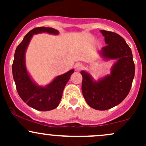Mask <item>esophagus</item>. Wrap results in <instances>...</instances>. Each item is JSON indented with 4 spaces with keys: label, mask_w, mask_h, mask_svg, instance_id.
Segmentation results:
<instances>
[{
    "label": "esophagus",
    "mask_w": 146,
    "mask_h": 146,
    "mask_svg": "<svg viewBox=\"0 0 146 146\" xmlns=\"http://www.w3.org/2000/svg\"><path fill=\"white\" fill-rule=\"evenodd\" d=\"M82 68L83 64L82 63H77L76 64H75V69H76L77 71H80V70H81Z\"/></svg>",
    "instance_id": "1"
}]
</instances>
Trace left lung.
Segmentation results:
<instances>
[{
	"instance_id": "obj_1",
	"label": "left lung",
	"mask_w": 146,
	"mask_h": 146,
	"mask_svg": "<svg viewBox=\"0 0 146 146\" xmlns=\"http://www.w3.org/2000/svg\"><path fill=\"white\" fill-rule=\"evenodd\" d=\"M107 45L99 51L105 61L116 60L109 74L95 80L88 72L81 71L82 90L86 103L98 110L110 109L126 98L135 76V64L130 48L116 33L100 30Z\"/></svg>"
}]
</instances>
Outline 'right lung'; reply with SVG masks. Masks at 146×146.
Instances as JSON below:
<instances>
[{
    "instance_id": "right-lung-1",
    "label": "right lung",
    "mask_w": 146,
    "mask_h": 146,
    "mask_svg": "<svg viewBox=\"0 0 146 146\" xmlns=\"http://www.w3.org/2000/svg\"><path fill=\"white\" fill-rule=\"evenodd\" d=\"M47 33L58 35L59 31L51 27H37L30 31L18 44L14 54L12 73L18 93L29 106L40 111L53 110L59 105L64 88L74 69L56 76L48 84L40 86L33 80L27 71L25 54L33 35Z\"/></svg>"
}]
</instances>
